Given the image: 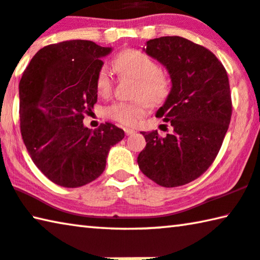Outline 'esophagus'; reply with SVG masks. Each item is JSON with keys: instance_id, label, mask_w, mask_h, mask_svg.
I'll return each mask as SVG.
<instances>
[{"instance_id": "1", "label": "esophagus", "mask_w": 260, "mask_h": 260, "mask_svg": "<svg viewBox=\"0 0 260 260\" xmlns=\"http://www.w3.org/2000/svg\"><path fill=\"white\" fill-rule=\"evenodd\" d=\"M124 133H125V135H126V136H130V135L135 134L136 131H135V130H133V129H129V127H125V129H124Z\"/></svg>"}]
</instances>
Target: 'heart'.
<instances>
[{"label": "heart", "mask_w": 260, "mask_h": 260, "mask_svg": "<svg viewBox=\"0 0 260 260\" xmlns=\"http://www.w3.org/2000/svg\"><path fill=\"white\" fill-rule=\"evenodd\" d=\"M114 67L121 78L137 80L134 96L144 98L135 102H116L106 108V115L121 124L133 126L145 115L146 108L165 101L171 91V79L152 58L136 49L119 52L114 59ZM100 96H108L114 88V78L107 67H101L95 79Z\"/></svg>", "instance_id": "b5f03b06"}]
</instances>
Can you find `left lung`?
Masks as SVG:
<instances>
[{
  "mask_svg": "<svg viewBox=\"0 0 260 260\" xmlns=\"http://www.w3.org/2000/svg\"><path fill=\"white\" fill-rule=\"evenodd\" d=\"M145 52L169 71L172 89L155 114L173 133H141L146 146L137 162L162 187H178L209 169L229 127L233 103L229 79L213 52L188 39L167 36L146 42Z\"/></svg>",
  "mask_w": 260,
  "mask_h": 260,
  "instance_id": "1",
  "label": "left lung"
}]
</instances>
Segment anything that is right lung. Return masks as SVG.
<instances>
[{
  "mask_svg": "<svg viewBox=\"0 0 260 260\" xmlns=\"http://www.w3.org/2000/svg\"><path fill=\"white\" fill-rule=\"evenodd\" d=\"M111 52L90 41H66L39 50L19 81V124L35 165L52 182L75 188L106 169L110 147L124 138L111 123L83 126L98 101L95 79Z\"/></svg>",
  "mask_w": 260,
  "mask_h": 260,
  "instance_id": "add662e5",
  "label": "right lung"
}]
</instances>
